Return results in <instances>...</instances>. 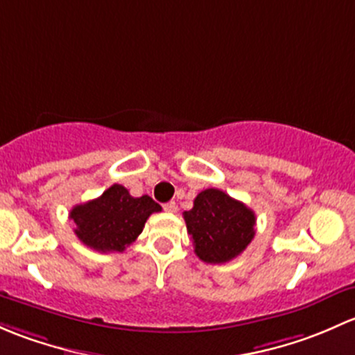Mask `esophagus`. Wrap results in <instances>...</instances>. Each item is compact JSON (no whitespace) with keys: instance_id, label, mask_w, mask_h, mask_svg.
<instances>
[{"instance_id":"esophagus-1","label":"esophagus","mask_w":355,"mask_h":355,"mask_svg":"<svg viewBox=\"0 0 355 355\" xmlns=\"http://www.w3.org/2000/svg\"><path fill=\"white\" fill-rule=\"evenodd\" d=\"M164 210L169 211V214H176V211H178V205L174 203V202H167V203H164Z\"/></svg>"}]
</instances>
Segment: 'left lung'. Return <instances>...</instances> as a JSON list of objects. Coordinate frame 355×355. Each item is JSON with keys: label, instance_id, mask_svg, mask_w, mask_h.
Instances as JSON below:
<instances>
[{"label": "left lung", "instance_id": "1", "mask_svg": "<svg viewBox=\"0 0 355 355\" xmlns=\"http://www.w3.org/2000/svg\"><path fill=\"white\" fill-rule=\"evenodd\" d=\"M182 217L196 257L205 263L231 261L254 237V211L217 188L200 193Z\"/></svg>", "mask_w": 355, "mask_h": 355}]
</instances>
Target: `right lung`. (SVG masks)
Segmentation results:
<instances>
[{
  "label": "right lung",
  "mask_w": 355,
  "mask_h": 355,
  "mask_svg": "<svg viewBox=\"0 0 355 355\" xmlns=\"http://www.w3.org/2000/svg\"><path fill=\"white\" fill-rule=\"evenodd\" d=\"M160 210L148 195L133 198L124 186L112 184L98 198L73 207L69 218L85 246L102 253H121L140 236L153 211Z\"/></svg>",
  "instance_id": "add662e5"
}]
</instances>
